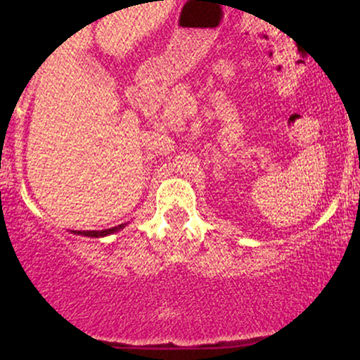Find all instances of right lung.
I'll list each match as a JSON object with an SVG mask.
<instances>
[{"label": "right lung", "mask_w": 360, "mask_h": 360, "mask_svg": "<svg viewBox=\"0 0 360 360\" xmlns=\"http://www.w3.org/2000/svg\"><path fill=\"white\" fill-rule=\"evenodd\" d=\"M127 223H122V225L113 226V229H106V230H72L74 235H84V237H94V238H101L106 237V235L117 233L122 229H125Z\"/></svg>", "instance_id": "obj_1"}]
</instances>
